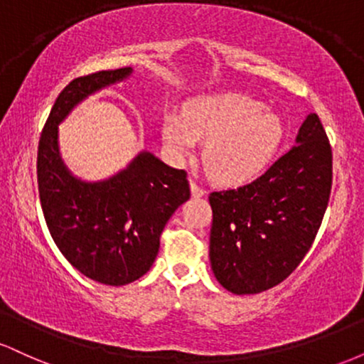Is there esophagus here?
Returning <instances> with one entry per match:
<instances>
[{
  "label": "esophagus",
  "instance_id": "34e87169",
  "mask_svg": "<svg viewBox=\"0 0 364 364\" xmlns=\"http://www.w3.org/2000/svg\"><path fill=\"white\" fill-rule=\"evenodd\" d=\"M205 193H207V191L203 190L202 186L196 185L195 181H191V195H193V196H196V198H198V196H203Z\"/></svg>",
  "mask_w": 364,
  "mask_h": 364
}]
</instances>
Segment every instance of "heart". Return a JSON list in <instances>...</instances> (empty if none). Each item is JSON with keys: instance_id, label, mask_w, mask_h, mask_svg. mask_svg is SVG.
Returning a JSON list of instances; mask_svg holds the SVG:
<instances>
[{"instance_id": "obj_1", "label": "heart", "mask_w": 364, "mask_h": 364, "mask_svg": "<svg viewBox=\"0 0 364 364\" xmlns=\"http://www.w3.org/2000/svg\"><path fill=\"white\" fill-rule=\"evenodd\" d=\"M162 133L168 147L186 156L196 141H207L203 162L220 181L252 178L272 157L282 136L274 112L241 94H217L188 106L185 116L171 112Z\"/></svg>"}]
</instances>
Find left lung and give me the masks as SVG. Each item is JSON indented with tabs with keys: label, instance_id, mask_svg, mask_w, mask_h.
I'll list each match as a JSON object with an SVG mask.
<instances>
[{
	"label": "left lung",
	"instance_id": "1",
	"mask_svg": "<svg viewBox=\"0 0 364 364\" xmlns=\"http://www.w3.org/2000/svg\"><path fill=\"white\" fill-rule=\"evenodd\" d=\"M296 141L252 183L208 195L212 270L235 294H257L289 277L320 229L332 147L318 116H308Z\"/></svg>",
	"mask_w": 364,
	"mask_h": 364
}]
</instances>
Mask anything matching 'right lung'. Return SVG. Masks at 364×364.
I'll return each mask as SVG.
<instances>
[{"label":"right lung","mask_w":364,"mask_h":364,"mask_svg":"<svg viewBox=\"0 0 364 364\" xmlns=\"http://www.w3.org/2000/svg\"><path fill=\"white\" fill-rule=\"evenodd\" d=\"M129 73L124 66L70 82L49 112L37 149L41 207L54 243L75 269L107 286H124L149 272L169 217L191 195L185 169L169 168L147 152L102 183L78 181L63 166L58 123L83 97Z\"/></svg>","instance_id":"add662e5"}]
</instances>
